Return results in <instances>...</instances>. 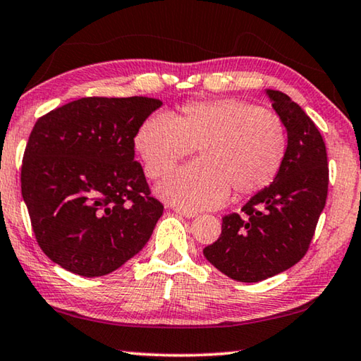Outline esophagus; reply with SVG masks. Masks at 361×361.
I'll return each instance as SVG.
<instances>
[{
  "label": "esophagus",
  "mask_w": 361,
  "mask_h": 361,
  "mask_svg": "<svg viewBox=\"0 0 361 361\" xmlns=\"http://www.w3.org/2000/svg\"><path fill=\"white\" fill-rule=\"evenodd\" d=\"M175 213H178L180 216H185V218H194L197 213H194L191 210H185V209H175Z\"/></svg>",
  "instance_id": "obj_1"
}]
</instances>
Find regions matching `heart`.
<instances>
[{"instance_id": "heart-1", "label": "heart", "mask_w": 361, "mask_h": 361, "mask_svg": "<svg viewBox=\"0 0 361 361\" xmlns=\"http://www.w3.org/2000/svg\"><path fill=\"white\" fill-rule=\"evenodd\" d=\"M286 145L276 113L235 99L186 103L173 119L151 116L135 135V149L152 180L197 149V162L157 185L164 200L188 210L221 205L231 191L235 197L264 191L283 166Z\"/></svg>"}]
</instances>
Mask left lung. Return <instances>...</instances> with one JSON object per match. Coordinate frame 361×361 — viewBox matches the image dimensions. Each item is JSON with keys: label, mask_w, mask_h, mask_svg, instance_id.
<instances>
[{"label": "left lung", "mask_w": 361, "mask_h": 361, "mask_svg": "<svg viewBox=\"0 0 361 361\" xmlns=\"http://www.w3.org/2000/svg\"><path fill=\"white\" fill-rule=\"evenodd\" d=\"M288 145L277 178L223 218L205 258L237 282H261L295 266L309 250L328 194V157L319 129L288 95L266 89Z\"/></svg>", "instance_id": "left-lung-1"}]
</instances>
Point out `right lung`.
<instances>
[{
    "instance_id": "1",
    "label": "right lung",
    "mask_w": 361,
    "mask_h": 361,
    "mask_svg": "<svg viewBox=\"0 0 361 361\" xmlns=\"http://www.w3.org/2000/svg\"><path fill=\"white\" fill-rule=\"evenodd\" d=\"M161 106L148 97H87L36 121L22 197L36 240L56 264L81 277L106 276L149 240L164 205L133 161V138Z\"/></svg>"
}]
</instances>
